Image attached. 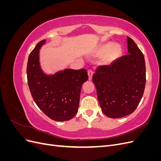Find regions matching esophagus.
I'll use <instances>...</instances> for the list:
<instances>
[{"label":"esophagus","mask_w":161,"mask_h":161,"mask_svg":"<svg viewBox=\"0 0 161 161\" xmlns=\"http://www.w3.org/2000/svg\"><path fill=\"white\" fill-rule=\"evenodd\" d=\"M92 75H93V72H92V71L91 70H88V76H89V80H91Z\"/></svg>","instance_id":"esophagus-1"}]
</instances>
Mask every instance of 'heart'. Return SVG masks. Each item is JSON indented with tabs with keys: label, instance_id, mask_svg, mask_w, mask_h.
<instances>
[{
	"label": "heart",
	"instance_id": "1",
	"mask_svg": "<svg viewBox=\"0 0 161 161\" xmlns=\"http://www.w3.org/2000/svg\"><path fill=\"white\" fill-rule=\"evenodd\" d=\"M123 49L119 44L109 42L102 45L97 51L98 56H103L101 59L103 64H110L115 62L122 54Z\"/></svg>",
	"mask_w": 161,
	"mask_h": 161
}]
</instances>
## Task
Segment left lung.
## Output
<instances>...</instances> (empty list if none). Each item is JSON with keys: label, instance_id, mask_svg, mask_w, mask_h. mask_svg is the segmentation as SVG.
<instances>
[{"label": "left lung", "instance_id": "1", "mask_svg": "<svg viewBox=\"0 0 161 161\" xmlns=\"http://www.w3.org/2000/svg\"><path fill=\"white\" fill-rule=\"evenodd\" d=\"M128 54L109 66H99L92 76L102 112L120 118L132 114L144 94L146 66L142 52L127 37Z\"/></svg>", "mask_w": 161, "mask_h": 161}]
</instances>
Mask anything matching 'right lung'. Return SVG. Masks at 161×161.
Segmentation results:
<instances>
[{
  "label": "right lung",
  "mask_w": 161,
  "mask_h": 161,
  "mask_svg": "<svg viewBox=\"0 0 161 161\" xmlns=\"http://www.w3.org/2000/svg\"><path fill=\"white\" fill-rule=\"evenodd\" d=\"M46 40L39 42L29 56L27 82L33 99L47 117L54 121L72 119L78 112L82 84L89 77L85 69H66L47 75L40 63V50Z\"/></svg>",
  "instance_id": "1"
}]
</instances>
